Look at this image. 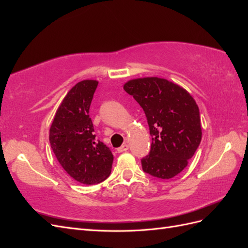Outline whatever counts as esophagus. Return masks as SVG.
<instances>
[{"label": "esophagus", "instance_id": "34e87169", "mask_svg": "<svg viewBox=\"0 0 248 248\" xmlns=\"http://www.w3.org/2000/svg\"><path fill=\"white\" fill-rule=\"evenodd\" d=\"M127 150H128V145L124 144V145H122L120 148H118V152H119V153H122V152L127 151Z\"/></svg>", "mask_w": 248, "mask_h": 248}]
</instances>
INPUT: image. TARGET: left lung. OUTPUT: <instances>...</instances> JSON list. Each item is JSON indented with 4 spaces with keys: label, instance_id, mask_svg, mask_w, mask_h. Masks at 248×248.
Wrapping results in <instances>:
<instances>
[{
    "label": "left lung",
    "instance_id": "left-lung-1",
    "mask_svg": "<svg viewBox=\"0 0 248 248\" xmlns=\"http://www.w3.org/2000/svg\"><path fill=\"white\" fill-rule=\"evenodd\" d=\"M124 90L144 109L152 137L151 150L141 158L142 170L160 179L175 177L200 146L198 104L186 90L159 78L131 79Z\"/></svg>",
    "mask_w": 248,
    "mask_h": 248
}]
</instances>
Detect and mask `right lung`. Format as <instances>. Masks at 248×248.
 Masks as SVG:
<instances>
[{"mask_svg":"<svg viewBox=\"0 0 248 248\" xmlns=\"http://www.w3.org/2000/svg\"><path fill=\"white\" fill-rule=\"evenodd\" d=\"M98 81L81 80L67 93L49 129V142L58 161L78 182L93 185L106 180L114 156L96 140L89 109Z\"/></svg>","mask_w":248,"mask_h":248,"instance_id":"add662e5","label":"right lung"}]
</instances>
